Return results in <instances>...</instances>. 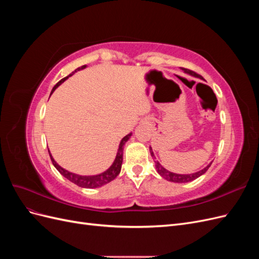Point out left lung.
<instances>
[{"instance_id": "8db88e82", "label": "left lung", "mask_w": 259, "mask_h": 259, "mask_svg": "<svg viewBox=\"0 0 259 259\" xmlns=\"http://www.w3.org/2000/svg\"><path fill=\"white\" fill-rule=\"evenodd\" d=\"M183 70H184V71H185L186 73H189V74H191V75H193V76H197V77H201V75H200V74H198L197 72L192 71V70H190V69L183 68ZM150 153H151V156H154V154H153V152H152V149H151V148H150ZM154 163H155V168H156V170H158V173H159L163 178H165L166 180H168V182L179 183V184H180V183L192 182V180L197 179L198 177H200L201 175H203V174L205 173V171L208 169V167L210 166V164H211V163H210L209 165H207L205 168H203V169H201V170L197 171V173L189 174V175H182V174H175V173H171V171H168L167 169L164 168L159 162L154 161Z\"/></svg>"}]
</instances>
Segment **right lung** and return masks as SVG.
<instances>
[{
	"label": "right lung",
	"instance_id": "1",
	"mask_svg": "<svg viewBox=\"0 0 259 259\" xmlns=\"http://www.w3.org/2000/svg\"><path fill=\"white\" fill-rule=\"evenodd\" d=\"M84 68H85V66H82L81 68H77V69L74 70V71H73L71 74H69L68 76L64 77V79H61L56 85L54 86V89H53L52 93H53L55 90H56V88H58V86H59L62 82H64L65 80H67L70 75H72L74 72L79 71V70L84 69ZM131 135H132V134L126 135V136H125V137L121 140L120 146H119V150H117V153H116V156H115V160H114L112 165L110 166V168L107 169L106 171H104V173H101V174H99V175H95V176H80V175H76V174H73V173H70V171H68V170L64 169L62 167H60V166L58 165V164H57L56 162H55V160L53 159V156H52L51 153H50L51 160H52V162H53V164H54V166L57 168V170L59 171V173H60L62 176H65L68 180H70V182L75 184V185H77L79 187H83V188H97V187H101V186H104V185H106V184H108V183H110L111 180H113L117 175L120 174L122 161H123V146H124L125 143L127 142ZM49 152H50V151H49Z\"/></svg>",
	"mask_w": 259,
	"mask_h": 259
}]
</instances>
